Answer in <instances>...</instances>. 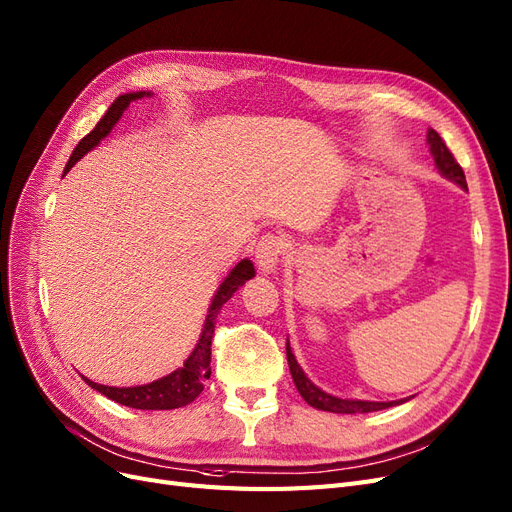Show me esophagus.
Instances as JSON below:
<instances>
[{"mask_svg": "<svg viewBox=\"0 0 512 512\" xmlns=\"http://www.w3.org/2000/svg\"><path fill=\"white\" fill-rule=\"evenodd\" d=\"M287 249V240L278 236V234H266L257 242V251H255V261L263 274H270L276 270L280 257L285 255Z\"/></svg>", "mask_w": 512, "mask_h": 512, "instance_id": "esophagus-1", "label": "esophagus"}]
</instances>
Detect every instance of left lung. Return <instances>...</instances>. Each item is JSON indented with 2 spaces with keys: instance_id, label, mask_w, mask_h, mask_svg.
I'll use <instances>...</instances> for the list:
<instances>
[{
  "instance_id": "8db88e82",
  "label": "left lung",
  "mask_w": 512,
  "mask_h": 512,
  "mask_svg": "<svg viewBox=\"0 0 512 512\" xmlns=\"http://www.w3.org/2000/svg\"><path fill=\"white\" fill-rule=\"evenodd\" d=\"M428 145H430V154L434 158V164H437V168H439V173L445 179L458 183L462 189H468L462 166L458 164L456 158H453V154L447 149L445 141L439 137L437 130H432V128L428 130ZM287 361H289V369H291L293 382H295L299 394L304 396V401L308 405H312L314 409H323V411H331V413H369V411H380V409H388L392 405L405 403V399H401V401H388V403L350 401V399H337V396H331V394L323 392V390H320L318 386H314L308 380V375L304 373V369L297 365L295 354H293V350L289 346V339H287Z\"/></svg>"
}]
</instances>
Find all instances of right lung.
I'll return each instance as SVG.
<instances>
[{"mask_svg":"<svg viewBox=\"0 0 512 512\" xmlns=\"http://www.w3.org/2000/svg\"><path fill=\"white\" fill-rule=\"evenodd\" d=\"M151 92H128V94H120V97L113 101L107 109L105 116L101 118V122L94 126L88 135L78 143V147L73 149V154L65 166V173H69V168L78 162L80 158H84L90 149L97 147L109 132L111 128L118 124V120L122 118V113L126 111V107L143 97H149ZM255 276V268L249 259H242L238 266L227 274V278L221 282L213 301L211 308H208L206 314V323L204 329L200 333L198 344L194 348V352L187 356V361L183 363V367H179L177 371L168 373L166 377H160V380L151 382V384H143V386H132V388H116V386H103L88 380L84 377V382L99 390L101 394H105L107 399L116 401L120 405L132 407V409H179L192 403L196 396L204 390V384L208 377H211V344H213V335H215V323H217V314L223 308V304L230 299L246 280H251Z\"/></svg>","mask_w":512,"mask_h":512,"instance_id":"right-lung-1","label":"right lung"}]
</instances>
